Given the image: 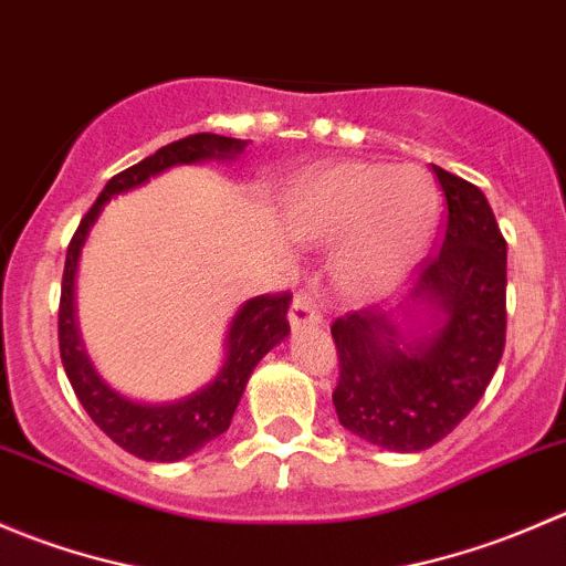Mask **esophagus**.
I'll return each instance as SVG.
<instances>
[{"label":"esophagus","instance_id":"esophagus-1","mask_svg":"<svg viewBox=\"0 0 566 566\" xmlns=\"http://www.w3.org/2000/svg\"><path fill=\"white\" fill-rule=\"evenodd\" d=\"M290 325H293V331L298 328H306V325H317L323 323V315H319L317 304L310 298V295L298 293L293 298V306H290Z\"/></svg>","mask_w":566,"mask_h":566}]
</instances>
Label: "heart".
<instances>
[{
  "instance_id": "1",
  "label": "heart",
  "mask_w": 566,
  "mask_h": 566,
  "mask_svg": "<svg viewBox=\"0 0 566 566\" xmlns=\"http://www.w3.org/2000/svg\"><path fill=\"white\" fill-rule=\"evenodd\" d=\"M438 197L421 169L345 161L298 186L295 224L315 243L345 239L336 282L347 295L378 301L402 287L430 243Z\"/></svg>"
}]
</instances>
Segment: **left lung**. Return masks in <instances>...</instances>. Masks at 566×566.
I'll use <instances>...</instances> for the list:
<instances>
[{
	"label": "left lung",
	"mask_w": 566,
	"mask_h": 566,
	"mask_svg": "<svg viewBox=\"0 0 566 566\" xmlns=\"http://www.w3.org/2000/svg\"><path fill=\"white\" fill-rule=\"evenodd\" d=\"M447 197L443 243L399 312L331 325L342 427L389 452H424L476 408L506 339V241L473 182L432 167Z\"/></svg>",
	"instance_id": "1"
}]
</instances>
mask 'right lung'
Instances as JSON below:
<instances>
[{
  "label": "right lung",
  "instance_id": "add662e5",
  "mask_svg": "<svg viewBox=\"0 0 566 566\" xmlns=\"http://www.w3.org/2000/svg\"><path fill=\"white\" fill-rule=\"evenodd\" d=\"M249 142L230 139L219 134H193L186 139L172 142L158 153L147 156L145 161L134 164L125 172L114 175L95 199L90 213L78 224L65 256V273H62L60 295V356L67 380L76 391L78 402L90 413V419L112 438L125 452L147 462H177L188 454L199 452L205 443L219 438L230 427L232 413L241 402L247 384L256 364L290 336L287 310L293 295H256L249 298L235 317L230 319L224 339V361L219 373L188 397L175 402H139L125 394L114 391L93 367L84 347L76 323V273L82 249L87 243L90 230L98 221L101 210L108 199L117 193L134 191L145 186L150 177L167 172L182 164L205 161H235Z\"/></svg>",
  "mask_w": 566,
  "mask_h": 566
}]
</instances>
